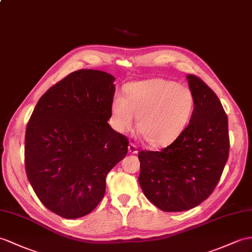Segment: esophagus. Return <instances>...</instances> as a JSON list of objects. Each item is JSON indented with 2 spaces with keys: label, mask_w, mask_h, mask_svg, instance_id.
I'll list each match as a JSON object with an SVG mask.
<instances>
[{
  "label": "esophagus",
  "mask_w": 252,
  "mask_h": 252,
  "mask_svg": "<svg viewBox=\"0 0 252 252\" xmlns=\"http://www.w3.org/2000/svg\"><path fill=\"white\" fill-rule=\"evenodd\" d=\"M128 152L130 153V154H137L138 153V146L133 143H130L128 145Z\"/></svg>",
  "instance_id": "1"
}]
</instances>
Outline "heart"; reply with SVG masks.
<instances>
[{"mask_svg": "<svg viewBox=\"0 0 252 252\" xmlns=\"http://www.w3.org/2000/svg\"><path fill=\"white\" fill-rule=\"evenodd\" d=\"M194 109V97L186 85L150 79L126 85L125 97L116 94L111 103L113 126L120 132L137 129L151 147L171 144L186 129Z\"/></svg>", "mask_w": 252, "mask_h": 252, "instance_id": "obj_1", "label": "heart"}]
</instances>
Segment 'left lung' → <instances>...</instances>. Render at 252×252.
<instances>
[{"mask_svg":"<svg viewBox=\"0 0 252 252\" xmlns=\"http://www.w3.org/2000/svg\"><path fill=\"white\" fill-rule=\"evenodd\" d=\"M194 109L186 129L160 152L139 153V184L163 212H183L210 197L229 157L228 118L217 95L187 75Z\"/></svg>","mask_w":252,"mask_h":252,"instance_id":"obj_1","label":"left lung"}]
</instances>
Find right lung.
Segmentation results:
<instances>
[{"label":"right lung","instance_id":"right-lung-1","mask_svg":"<svg viewBox=\"0 0 252 252\" xmlns=\"http://www.w3.org/2000/svg\"><path fill=\"white\" fill-rule=\"evenodd\" d=\"M115 78L80 69L40 97L24 141L26 171L48 210L67 219L90 214L106 177L127 154L128 140L109 125Z\"/></svg>","mask_w":252,"mask_h":252}]
</instances>
